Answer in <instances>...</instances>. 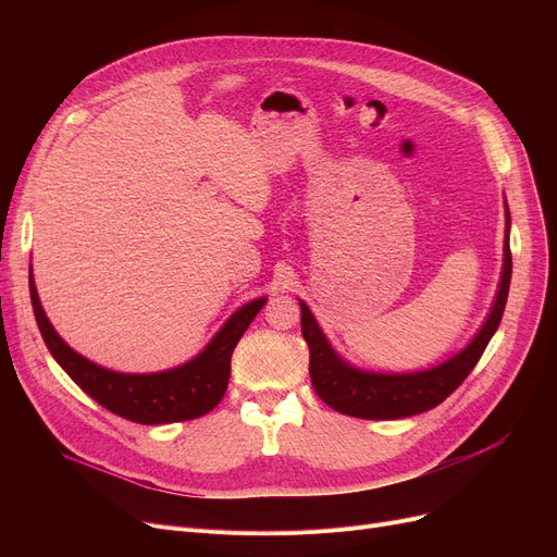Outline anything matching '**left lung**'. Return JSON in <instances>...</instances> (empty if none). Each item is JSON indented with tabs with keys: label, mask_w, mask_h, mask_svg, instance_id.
I'll use <instances>...</instances> for the list:
<instances>
[{
	"label": "left lung",
	"mask_w": 557,
	"mask_h": 557,
	"mask_svg": "<svg viewBox=\"0 0 557 557\" xmlns=\"http://www.w3.org/2000/svg\"><path fill=\"white\" fill-rule=\"evenodd\" d=\"M510 212L506 205V244H504V271L499 290L487 313L483 327L467 345L462 352L454 355L449 361L422 372L406 374H386V372H368L345 363L325 338L323 330L318 327L315 318L309 307L300 302L302 311V336L309 345V374L315 395L323 399L334 411L363 420H399L435 408L445 401L474 370L490 338L502 323V315L508 300L510 275H512V255L508 242Z\"/></svg>",
	"instance_id": "left-lung-1"
}]
</instances>
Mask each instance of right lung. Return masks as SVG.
Masks as SVG:
<instances>
[{"label":"right lung","mask_w":557,"mask_h":557,"mask_svg":"<svg viewBox=\"0 0 557 557\" xmlns=\"http://www.w3.org/2000/svg\"><path fill=\"white\" fill-rule=\"evenodd\" d=\"M28 290H32L36 323L58 366L72 376V382L83 393L108 408L110 413L137 424L185 422L210 413L225 395L234 347H237L263 302H267V298H259L234 311L208 347L185 366L151 374H126L101 368L74 352L55 334L49 318L45 315L34 275H28Z\"/></svg>","instance_id":"add662e5"}]
</instances>
